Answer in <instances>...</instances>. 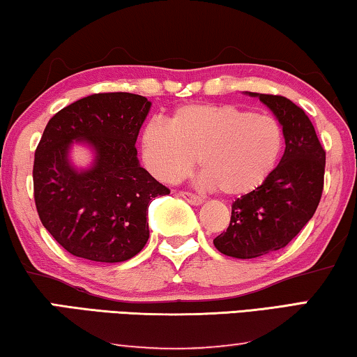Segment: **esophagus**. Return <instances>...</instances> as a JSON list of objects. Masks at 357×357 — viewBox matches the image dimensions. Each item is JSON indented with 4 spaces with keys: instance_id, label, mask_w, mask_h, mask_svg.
Wrapping results in <instances>:
<instances>
[{
    "instance_id": "esophagus-1",
    "label": "esophagus",
    "mask_w": 357,
    "mask_h": 357,
    "mask_svg": "<svg viewBox=\"0 0 357 357\" xmlns=\"http://www.w3.org/2000/svg\"><path fill=\"white\" fill-rule=\"evenodd\" d=\"M178 195L182 196L183 199L188 201L190 204H193V206H199V204H202V202H204V199H202L201 196H197L195 193H190V191H180Z\"/></svg>"
}]
</instances>
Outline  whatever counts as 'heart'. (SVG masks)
<instances>
[{"mask_svg":"<svg viewBox=\"0 0 357 357\" xmlns=\"http://www.w3.org/2000/svg\"><path fill=\"white\" fill-rule=\"evenodd\" d=\"M282 146L276 118L234 105L180 107L169 124L151 119L142 132L144 161L158 180L180 182L197 160L202 185L227 196L248 195L265 183Z\"/></svg>","mask_w":357,"mask_h":357,"instance_id":"obj_1","label":"heart"}]
</instances>
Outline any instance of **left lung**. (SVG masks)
<instances>
[{
	"label": "left lung",
	"instance_id": "1",
	"mask_svg": "<svg viewBox=\"0 0 357 357\" xmlns=\"http://www.w3.org/2000/svg\"><path fill=\"white\" fill-rule=\"evenodd\" d=\"M259 98L281 123L286 150L265 183L233 202L227 231L213 239L217 250L234 259L286 248L314 215L324 190L326 150L303 108L282 96Z\"/></svg>",
	"mask_w": 357,
	"mask_h": 357
}]
</instances>
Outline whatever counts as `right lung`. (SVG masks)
Wrapping results in <instances>:
<instances>
[{
  "mask_svg": "<svg viewBox=\"0 0 357 357\" xmlns=\"http://www.w3.org/2000/svg\"><path fill=\"white\" fill-rule=\"evenodd\" d=\"M151 103L129 92L79 98L49 119L35 151L33 196L52 238L81 259L118 263L145 248L151 199L171 193L140 167L135 140ZM86 139L95 167L76 173L68 146Z\"/></svg>",
  "mask_w": 357,
  "mask_h": 357,
  "instance_id": "1",
  "label": "right lung"
}]
</instances>
